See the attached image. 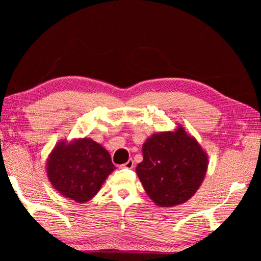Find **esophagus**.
Listing matches in <instances>:
<instances>
[{
  "label": "esophagus",
  "instance_id": "34e87169",
  "mask_svg": "<svg viewBox=\"0 0 261 261\" xmlns=\"http://www.w3.org/2000/svg\"><path fill=\"white\" fill-rule=\"evenodd\" d=\"M121 168H123V169H133L134 168V161L132 159H129L127 162L122 164Z\"/></svg>",
  "mask_w": 261,
  "mask_h": 261
}]
</instances>
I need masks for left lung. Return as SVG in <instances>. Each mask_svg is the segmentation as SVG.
I'll return each instance as SVG.
<instances>
[{"mask_svg":"<svg viewBox=\"0 0 261 261\" xmlns=\"http://www.w3.org/2000/svg\"><path fill=\"white\" fill-rule=\"evenodd\" d=\"M136 168L147 195L156 206L175 207L198 191L208 170V154L185 128L153 134L143 144Z\"/></svg>","mask_w":261,"mask_h":261,"instance_id":"obj_1","label":"left lung"}]
</instances>
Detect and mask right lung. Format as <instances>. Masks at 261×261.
Masks as SVG:
<instances>
[{
    "instance_id": "obj_1",
    "label": "right lung",
    "mask_w": 261,
    "mask_h": 261,
    "mask_svg": "<svg viewBox=\"0 0 261 261\" xmlns=\"http://www.w3.org/2000/svg\"><path fill=\"white\" fill-rule=\"evenodd\" d=\"M45 170L51 185L63 197L84 203L98 194L115 167L106 148L84 137L55 145Z\"/></svg>"
}]
</instances>
